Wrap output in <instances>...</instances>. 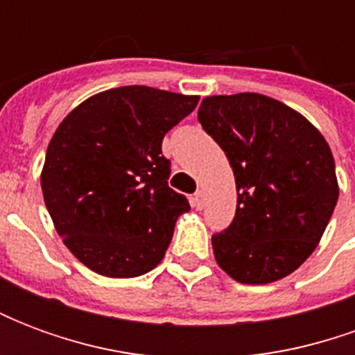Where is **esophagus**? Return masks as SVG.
<instances>
[{"mask_svg":"<svg viewBox=\"0 0 355 355\" xmlns=\"http://www.w3.org/2000/svg\"><path fill=\"white\" fill-rule=\"evenodd\" d=\"M203 203H205V196H203V192H196L193 193V198H192V205L196 209H203Z\"/></svg>","mask_w":355,"mask_h":355,"instance_id":"obj_1","label":"esophagus"}]
</instances>
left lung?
Returning a JSON list of instances; mask_svg holds the SVG:
<instances>
[{
  "mask_svg": "<svg viewBox=\"0 0 355 355\" xmlns=\"http://www.w3.org/2000/svg\"><path fill=\"white\" fill-rule=\"evenodd\" d=\"M198 119L224 150L238 190L230 228L213 236L216 264L245 285L293 274L338 200L327 140L300 112L259 93L207 96Z\"/></svg>",
  "mask_w": 355,
  "mask_h": 355,
  "instance_id": "left-lung-1",
  "label": "left lung"
}]
</instances>
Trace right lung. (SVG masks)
<instances>
[{
  "instance_id": "add662e5",
  "label": "right lung",
  "mask_w": 355,
  "mask_h": 355,
  "mask_svg": "<svg viewBox=\"0 0 355 355\" xmlns=\"http://www.w3.org/2000/svg\"><path fill=\"white\" fill-rule=\"evenodd\" d=\"M198 101L127 85L89 96L58 125L42 169L43 200L64 245L89 270L137 277L163 261L190 205L167 184L162 140Z\"/></svg>"
}]
</instances>
